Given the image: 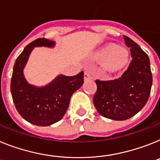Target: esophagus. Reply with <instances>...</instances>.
Listing matches in <instances>:
<instances>
[{"instance_id":"34e87169","label":"esophagus","mask_w":160,"mask_h":160,"mask_svg":"<svg viewBox=\"0 0 160 160\" xmlns=\"http://www.w3.org/2000/svg\"><path fill=\"white\" fill-rule=\"evenodd\" d=\"M91 78H92V77L91 76V74L88 72H85V73H84V80L87 81V80H89V79Z\"/></svg>"}]
</instances>
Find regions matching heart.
I'll return each instance as SVG.
<instances>
[{
	"label": "heart",
	"mask_w": 160,
	"mask_h": 160,
	"mask_svg": "<svg viewBox=\"0 0 160 160\" xmlns=\"http://www.w3.org/2000/svg\"><path fill=\"white\" fill-rule=\"evenodd\" d=\"M99 56L108 67L117 69L126 63L128 52L125 48L117 47L115 44L111 43L103 48Z\"/></svg>",
	"instance_id": "heart-1"
}]
</instances>
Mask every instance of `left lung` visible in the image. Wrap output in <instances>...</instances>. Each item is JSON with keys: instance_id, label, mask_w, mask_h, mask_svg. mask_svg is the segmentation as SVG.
<instances>
[{"instance_id": "8db88e82", "label": "left lung", "mask_w": 160, "mask_h": 160, "mask_svg": "<svg viewBox=\"0 0 160 160\" xmlns=\"http://www.w3.org/2000/svg\"><path fill=\"white\" fill-rule=\"evenodd\" d=\"M130 48L131 61L121 77L111 81L95 82L97 91L94 105L101 116L115 121H124L136 115L147 103L152 86V73L147 53L130 38L124 35Z\"/></svg>"}]
</instances>
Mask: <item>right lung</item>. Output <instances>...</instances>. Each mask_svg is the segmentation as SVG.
Instances as JSON below:
<instances>
[{"label": "right lung", "mask_w": 160, "mask_h": 160, "mask_svg": "<svg viewBox=\"0 0 160 160\" xmlns=\"http://www.w3.org/2000/svg\"><path fill=\"white\" fill-rule=\"evenodd\" d=\"M55 44L44 38L35 39L24 48L13 65L10 90L15 107L23 119L39 126L61 121L72 95L83 84V71L70 77L58 75L44 87L31 85L26 80L23 69L34 48H53Z\"/></svg>", "instance_id": "1"}]
</instances>
